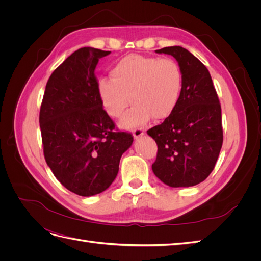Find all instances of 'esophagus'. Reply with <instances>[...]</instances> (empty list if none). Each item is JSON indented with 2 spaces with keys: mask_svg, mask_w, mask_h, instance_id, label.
I'll return each instance as SVG.
<instances>
[{
  "mask_svg": "<svg viewBox=\"0 0 261 261\" xmlns=\"http://www.w3.org/2000/svg\"><path fill=\"white\" fill-rule=\"evenodd\" d=\"M144 134H145V132L143 129H140V128H136V129L133 130V136L135 139H139L140 137H143Z\"/></svg>",
  "mask_w": 261,
  "mask_h": 261,
  "instance_id": "34e87169",
  "label": "esophagus"
}]
</instances>
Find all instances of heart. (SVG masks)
I'll use <instances>...</instances> for the list:
<instances>
[{
  "mask_svg": "<svg viewBox=\"0 0 261 261\" xmlns=\"http://www.w3.org/2000/svg\"><path fill=\"white\" fill-rule=\"evenodd\" d=\"M111 77L98 81V94L108 115L114 118L122 115L129 101L133 103L120 122L123 128L143 126L152 116L156 121L169 117L183 91V72L169 58L127 55L113 66Z\"/></svg>",
  "mask_w": 261,
  "mask_h": 261,
  "instance_id": "b5f03b06",
  "label": "heart"
}]
</instances>
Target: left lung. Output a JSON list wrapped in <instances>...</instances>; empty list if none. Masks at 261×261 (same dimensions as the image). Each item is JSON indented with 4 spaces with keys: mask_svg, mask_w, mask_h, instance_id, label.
Instances as JSON below:
<instances>
[{
    "mask_svg": "<svg viewBox=\"0 0 261 261\" xmlns=\"http://www.w3.org/2000/svg\"><path fill=\"white\" fill-rule=\"evenodd\" d=\"M156 53L172 55L181 68L183 91L169 117L147 133L158 145L154 175L170 187H191L206 179L223 143L221 106L207 67L181 46Z\"/></svg>",
    "mask_w": 261,
    "mask_h": 261,
    "instance_id": "left-lung-1",
    "label": "left lung"
}]
</instances>
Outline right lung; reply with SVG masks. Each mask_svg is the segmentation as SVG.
I'll return each mask as SVG.
<instances>
[{
	"instance_id": "obj_1",
	"label": "right lung",
	"mask_w": 261,
	"mask_h": 261,
	"mask_svg": "<svg viewBox=\"0 0 261 261\" xmlns=\"http://www.w3.org/2000/svg\"><path fill=\"white\" fill-rule=\"evenodd\" d=\"M110 53L82 48L70 54L46 83L39 116L46 164L63 186L84 197L113 183L134 140L115 132L98 94L94 69Z\"/></svg>"
}]
</instances>
